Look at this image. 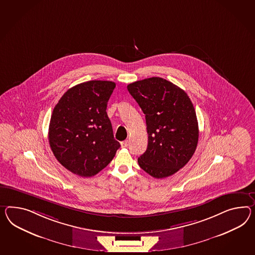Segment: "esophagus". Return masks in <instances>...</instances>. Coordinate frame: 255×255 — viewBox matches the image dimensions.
<instances>
[{
	"label": "esophagus",
	"mask_w": 255,
	"mask_h": 255,
	"mask_svg": "<svg viewBox=\"0 0 255 255\" xmlns=\"http://www.w3.org/2000/svg\"><path fill=\"white\" fill-rule=\"evenodd\" d=\"M128 140H124V141L121 142V147H122V148L128 147Z\"/></svg>",
	"instance_id": "obj_1"
}]
</instances>
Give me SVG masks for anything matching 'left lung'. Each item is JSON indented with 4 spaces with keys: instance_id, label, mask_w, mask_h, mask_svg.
Here are the masks:
<instances>
[{
    "instance_id": "left-lung-1",
    "label": "left lung",
    "mask_w": 255,
    "mask_h": 255,
    "mask_svg": "<svg viewBox=\"0 0 255 255\" xmlns=\"http://www.w3.org/2000/svg\"><path fill=\"white\" fill-rule=\"evenodd\" d=\"M128 91L145 115L148 146L137 163L155 178L172 176L189 162L196 150L199 128L188 94L162 78L138 80Z\"/></svg>"
}]
</instances>
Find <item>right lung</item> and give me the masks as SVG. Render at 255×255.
<instances>
[{
  "label": "right lung",
  "instance_id": "1",
  "mask_svg": "<svg viewBox=\"0 0 255 255\" xmlns=\"http://www.w3.org/2000/svg\"><path fill=\"white\" fill-rule=\"evenodd\" d=\"M115 88L116 83L107 80L80 83L69 89L52 111L51 149L59 163L75 175L95 176L120 147L106 113Z\"/></svg>",
  "mask_w": 255,
  "mask_h": 255
}]
</instances>
